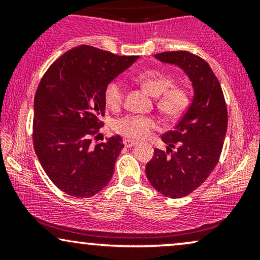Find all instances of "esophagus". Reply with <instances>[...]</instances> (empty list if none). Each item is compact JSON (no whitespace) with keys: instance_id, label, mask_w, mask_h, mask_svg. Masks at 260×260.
I'll list each match as a JSON object with an SVG mask.
<instances>
[{"instance_id":"esophagus-1","label":"esophagus","mask_w":260,"mask_h":260,"mask_svg":"<svg viewBox=\"0 0 260 260\" xmlns=\"http://www.w3.org/2000/svg\"><path fill=\"white\" fill-rule=\"evenodd\" d=\"M123 144H124V147H126V148H132L137 144V142H136V140H132V139H124Z\"/></svg>"}]
</instances>
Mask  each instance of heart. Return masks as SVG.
Returning <instances> with one entry per match:
<instances>
[{
	"instance_id": "heart-1",
	"label": "heart",
	"mask_w": 260,
	"mask_h": 260,
	"mask_svg": "<svg viewBox=\"0 0 260 260\" xmlns=\"http://www.w3.org/2000/svg\"><path fill=\"white\" fill-rule=\"evenodd\" d=\"M137 82L144 86L151 95L156 96V106L166 117L177 118L189 105V94L182 85L174 84L169 74L156 70H147L136 77ZM104 100L107 107L120 109L124 100V85L121 80L113 79L104 89ZM157 127L154 117L143 115H127L113 122L116 132L131 139H142Z\"/></svg>"
}]
</instances>
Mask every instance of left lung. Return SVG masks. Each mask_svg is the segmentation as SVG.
<instances>
[{"mask_svg": "<svg viewBox=\"0 0 260 260\" xmlns=\"http://www.w3.org/2000/svg\"><path fill=\"white\" fill-rule=\"evenodd\" d=\"M155 58L182 68L194 90L192 103L176 127L161 137L168 150L155 149L145 168L157 192L182 198L202 186L219 162L228 129V109L219 80L199 56L170 51L156 53Z\"/></svg>", "mask_w": 260, "mask_h": 260, "instance_id": "left-lung-1", "label": "left lung"}]
</instances>
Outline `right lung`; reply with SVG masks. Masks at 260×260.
<instances>
[{
  "instance_id": "obj_1",
  "label": "right lung",
  "mask_w": 260,
  "mask_h": 260,
  "mask_svg": "<svg viewBox=\"0 0 260 260\" xmlns=\"http://www.w3.org/2000/svg\"><path fill=\"white\" fill-rule=\"evenodd\" d=\"M138 56H117L80 45L56 59L34 98L32 143L41 166L66 194L89 198L111 180L120 136L91 145L105 115L104 89Z\"/></svg>"
}]
</instances>
